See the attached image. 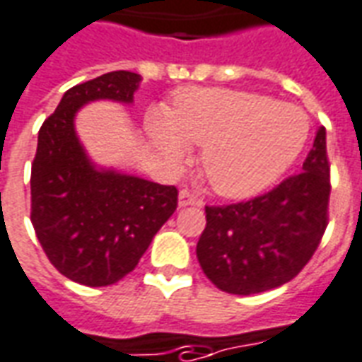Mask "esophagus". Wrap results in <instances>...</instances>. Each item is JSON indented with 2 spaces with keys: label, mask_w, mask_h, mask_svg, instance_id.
Masks as SVG:
<instances>
[{
  "label": "esophagus",
  "mask_w": 362,
  "mask_h": 362,
  "mask_svg": "<svg viewBox=\"0 0 362 362\" xmlns=\"http://www.w3.org/2000/svg\"><path fill=\"white\" fill-rule=\"evenodd\" d=\"M177 204L181 208H183V206H199L200 200L197 199L194 194H191L189 191H181V192H179V197H177Z\"/></svg>",
  "instance_id": "34e87169"
}]
</instances>
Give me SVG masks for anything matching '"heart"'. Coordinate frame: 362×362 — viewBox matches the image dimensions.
<instances>
[{"label": "heart", "instance_id": "b5f03b06", "mask_svg": "<svg viewBox=\"0 0 362 362\" xmlns=\"http://www.w3.org/2000/svg\"><path fill=\"white\" fill-rule=\"evenodd\" d=\"M308 115L258 92L189 86L170 112L152 107L146 131L171 165L202 144L200 168L226 199H250L276 183L305 148Z\"/></svg>", "mask_w": 362, "mask_h": 362}]
</instances>
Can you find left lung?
I'll return each mask as SVG.
<instances>
[{
	"mask_svg": "<svg viewBox=\"0 0 362 362\" xmlns=\"http://www.w3.org/2000/svg\"><path fill=\"white\" fill-rule=\"evenodd\" d=\"M329 165L326 129L316 131L303 171L262 197L206 206L197 245L200 268L214 286L255 295L287 284L315 255L328 226Z\"/></svg>",
	"mask_w": 362,
	"mask_h": 362,
	"instance_id": "obj_1",
	"label": "left lung"
}]
</instances>
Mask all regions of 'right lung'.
Returning a JSON list of instances; mask_svg holds the SVG:
<instances>
[{"label":"right lung","instance_id":"obj_1","mask_svg":"<svg viewBox=\"0 0 362 362\" xmlns=\"http://www.w3.org/2000/svg\"><path fill=\"white\" fill-rule=\"evenodd\" d=\"M142 76L112 71L65 92L42 125L33 162L34 231L49 262L81 286H112L134 270L177 208V189L98 165L76 134L92 102L131 105Z\"/></svg>","mask_w":362,"mask_h":362}]
</instances>
